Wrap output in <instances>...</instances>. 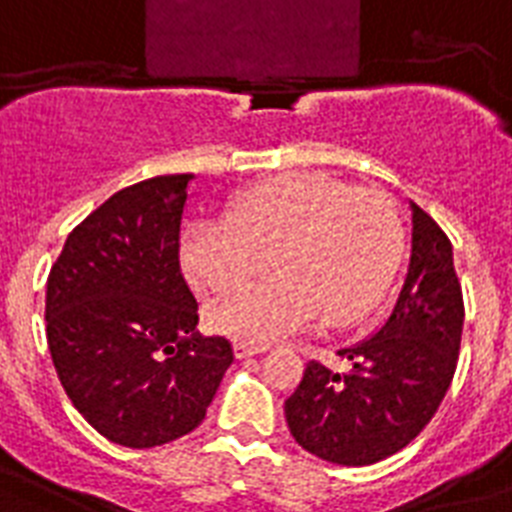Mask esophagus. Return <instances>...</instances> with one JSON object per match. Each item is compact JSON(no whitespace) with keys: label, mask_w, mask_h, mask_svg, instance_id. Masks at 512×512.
Returning <instances> with one entry per match:
<instances>
[{"label":"esophagus","mask_w":512,"mask_h":512,"mask_svg":"<svg viewBox=\"0 0 512 512\" xmlns=\"http://www.w3.org/2000/svg\"><path fill=\"white\" fill-rule=\"evenodd\" d=\"M265 350H268V345H255V342H241V340L233 342V356L236 358L260 356V353H265Z\"/></svg>","instance_id":"1"}]
</instances>
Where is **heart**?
I'll return each instance as SVG.
<instances>
[{"label": "heart", "mask_w": 512, "mask_h": 512, "mask_svg": "<svg viewBox=\"0 0 512 512\" xmlns=\"http://www.w3.org/2000/svg\"><path fill=\"white\" fill-rule=\"evenodd\" d=\"M404 252V225L388 193L321 172L252 185L228 220L188 228L183 265L199 287L233 295L268 268L263 287L225 300L209 324L241 342H271L311 327L358 324L382 303Z\"/></svg>", "instance_id": "b5f03b06"}]
</instances>
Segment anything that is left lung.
Segmentation results:
<instances>
[{
  "instance_id": "obj_1",
  "label": "left lung",
  "mask_w": 512,
  "mask_h": 512,
  "mask_svg": "<svg viewBox=\"0 0 512 512\" xmlns=\"http://www.w3.org/2000/svg\"><path fill=\"white\" fill-rule=\"evenodd\" d=\"M409 207L412 252L385 324L340 350L348 372L311 361L284 401L297 444L335 465L361 468L401 452L436 414L457 369L465 305L452 241L428 212Z\"/></svg>"
}]
</instances>
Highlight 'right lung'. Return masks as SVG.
Instances as JSON below:
<instances>
[{
    "label": "right lung",
    "mask_w": 512,
    "mask_h": 512,
    "mask_svg": "<svg viewBox=\"0 0 512 512\" xmlns=\"http://www.w3.org/2000/svg\"><path fill=\"white\" fill-rule=\"evenodd\" d=\"M193 175L122 188L68 233L47 279V345L76 412L100 436L151 449L199 428L233 350L201 337L180 273Z\"/></svg>",
    "instance_id": "right-lung-1"
}]
</instances>
